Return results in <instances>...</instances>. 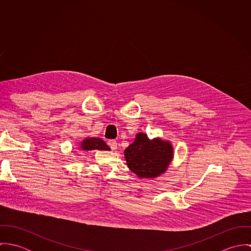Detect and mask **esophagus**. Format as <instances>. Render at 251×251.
Segmentation results:
<instances>
[{"label": "esophagus", "instance_id": "esophagus-1", "mask_svg": "<svg viewBox=\"0 0 251 251\" xmlns=\"http://www.w3.org/2000/svg\"><path fill=\"white\" fill-rule=\"evenodd\" d=\"M108 146L111 148V150H116L117 149V141L116 140H108Z\"/></svg>", "mask_w": 251, "mask_h": 251}]
</instances>
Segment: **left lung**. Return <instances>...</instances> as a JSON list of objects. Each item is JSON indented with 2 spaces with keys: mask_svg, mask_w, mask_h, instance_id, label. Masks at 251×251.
Here are the masks:
<instances>
[{
  "mask_svg": "<svg viewBox=\"0 0 251 251\" xmlns=\"http://www.w3.org/2000/svg\"><path fill=\"white\" fill-rule=\"evenodd\" d=\"M128 168L140 178H154L165 172L173 157L169 142L160 139L150 140L144 133H138L135 141L125 151Z\"/></svg>",
  "mask_w": 251,
  "mask_h": 251,
  "instance_id": "obj_1",
  "label": "left lung"
}]
</instances>
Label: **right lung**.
I'll return each mask as SVG.
<instances>
[{
  "label": "right lung",
  "instance_id": "add662e5",
  "mask_svg": "<svg viewBox=\"0 0 251 251\" xmlns=\"http://www.w3.org/2000/svg\"><path fill=\"white\" fill-rule=\"evenodd\" d=\"M81 149L86 151L91 150H103V151H109L110 148L108 147L106 143L101 140L100 138H86L81 145Z\"/></svg>",
  "mask_w": 251,
  "mask_h": 251
}]
</instances>
